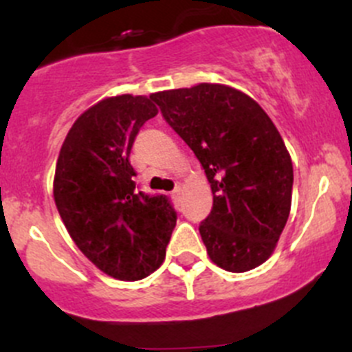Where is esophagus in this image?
Masks as SVG:
<instances>
[{
    "mask_svg": "<svg viewBox=\"0 0 352 352\" xmlns=\"http://www.w3.org/2000/svg\"><path fill=\"white\" fill-rule=\"evenodd\" d=\"M180 194H182V187L177 186L175 189L172 190V197H173V199H179V197H180Z\"/></svg>",
    "mask_w": 352,
    "mask_h": 352,
    "instance_id": "esophagus-1",
    "label": "esophagus"
}]
</instances>
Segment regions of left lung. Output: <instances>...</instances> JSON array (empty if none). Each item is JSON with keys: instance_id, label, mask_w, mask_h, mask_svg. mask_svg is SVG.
<instances>
[{"instance_id": "obj_1", "label": "left lung", "mask_w": 352, "mask_h": 352, "mask_svg": "<svg viewBox=\"0 0 352 352\" xmlns=\"http://www.w3.org/2000/svg\"><path fill=\"white\" fill-rule=\"evenodd\" d=\"M150 98L211 184L212 209L199 225L211 261L230 272L261 265L291 208L293 163L279 131L257 102L225 85L201 83Z\"/></svg>"}]
</instances>
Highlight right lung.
Returning <instances> with one entry per match:
<instances>
[{"instance_id": "obj_1", "label": "right lung", "mask_w": 352, "mask_h": 352, "mask_svg": "<svg viewBox=\"0 0 352 352\" xmlns=\"http://www.w3.org/2000/svg\"><path fill=\"white\" fill-rule=\"evenodd\" d=\"M158 109L148 97L105 98L67 133L54 201L71 239L100 271L138 281L162 265L177 212L163 194H144L129 162L134 140Z\"/></svg>"}]
</instances>
